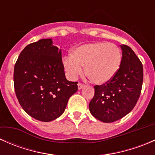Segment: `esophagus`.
Instances as JSON below:
<instances>
[{"label": "esophagus", "mask_w": 155, "mask_h": 155, "mask_svg": "<svg viewBox=\"0 0 155 155\" xmlns=\"http://www.w3.org/2000/svg\"><path fill=\"white\" fill-rule=\"evenodd\" d=\"M85 87V85L82 83H79L78 84V88H79V90H80V89H82V87Z\"/></svg>", "instance_id": "1"}]
</instances>
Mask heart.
I'll list each match as a JSON object with an SVG mask.
<instances>
[{"instance_id":"heart-1","label":"heart","mask_w":155,"mask_h":155,"mask_svg":"<svg viewBox=\"0 0 155 155\" xmlns=\"http://www.w3.org/2000/svg\"><path fill=\"white\" fill-rule=\"evenodd\" d=\"M122 54L114 43L95 42L73 48L70 56L63 58V66L68 77L73 79L82 73L91 82L103 85L116 75L121 66Z\"/></svg>"}]
</instances>
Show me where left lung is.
<instances>
[{
  "label": "left lung",
  "instance_id": "1",
  "mask_svg": "<svg viewBox=\"0 0 155 155\" xmlns=\"http://www.w3.org/2000/svg\"><path fill=\"white\" fill-rule=\"evenodd\" d=\"M122 61L118 73L106 84L94 85L89 110L97 119L110 123L127 115L137 104L143 82V67L132 48L121 45Z\"/></svg>",
  "mask_w": 155,
  "mask_h": 155
}]
</instances>
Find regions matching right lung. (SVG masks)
I'll list each match as a JSON object with an SVG mask.
<instances>
[{
	"instance_id": "right-lung-1",
	"label": "right lung",
	"mask_w": 155,
	"mask_h": 155,
	"mask_svg": "<svg viewBox=\"0 0 155 155\" xmlns=\"http://www.w3.org/2000/svg\"><path fill=\"white\" fill-rule=\"evenodd\" d=\"M51 39L28 45L14 67V87L20 105L38 121H53L62 115L68 100L78 90L77 82L65 77L61 50Z\"/></svg>"
}]
</instances>
